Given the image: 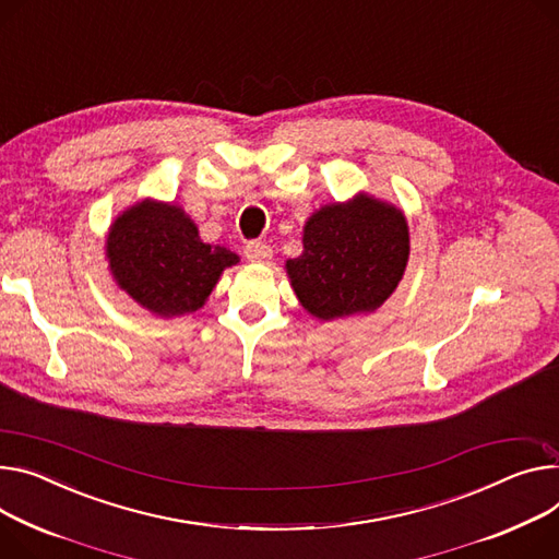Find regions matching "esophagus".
<instances>
[{
  "instance_id": "obj_1",
  "label": "esophagus",
  "mask_w": 559,
  "mask_h": 559,
  "mask_svg": "<svg viewBox=\"0 0 559 559\" xmlns=\"http://www.w3.org/2000/svg\"><path fill=\"white\" fill-rule=\"evenodd\" d=\"M243 252H246V260H248V262H254V264L269 262L271 254H273L271 246H266L264 241H250Z\"/></svg>"
}]
</instances>
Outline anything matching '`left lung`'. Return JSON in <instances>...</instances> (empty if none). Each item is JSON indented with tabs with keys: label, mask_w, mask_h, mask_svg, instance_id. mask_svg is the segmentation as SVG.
Returning a JSON list of instances; mask_svg holds the SVG:
<instances>
[{
	"label": "left lung",
	"mask_w": 559,
	"mask_h": 559,
	"mask_svg": "<svg viewBox=\"0 0 559 559\" xmlns=\"http://www.w3.org/2000/svg\"><path fill=\"white\" fill-rule=\"evenodd\" d=\"M409 257L403 212L367 194L318 210L305 250L286 262L302 307L333 320L378 309L399 286Z\"/></svg>",
	"instance_id": "1"
}]
</instances>
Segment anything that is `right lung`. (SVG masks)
I'll return each mask as SVG.
<instances>
[{"instance_id": "add662e5", "label": "right lung", "mask_w": 559, "mask_h": 559, "mask_svg": "<svg viewBox=\"0 0 559 559\" xmlns=\"http://www.w3.org/2000/svg\"><path fill=\"white\" fill-rule=\"evenodd\" d=\"M107 257L120 288L158 316H183L203 307L237 254L199 239L197 226L177 205L143 201L114 222Z\"/></svg>"}]
</instances>
